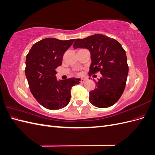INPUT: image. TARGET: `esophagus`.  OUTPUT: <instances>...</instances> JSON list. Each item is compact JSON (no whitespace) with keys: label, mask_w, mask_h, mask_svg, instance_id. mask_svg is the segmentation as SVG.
I'll use <instances>...</instances> for the list:
<instances>
[{"label":"esophagus","mask_w":155,"mask_h":155,"mask_svg":"<svg viewBox=\"0 0 155 155\" xmlns=\"http://www.w3.org/2000/svg\"><path fill=\"white\" fill-rule=\"evenodd\" d=\"M86 80H87L86 79H83V78H82V79H81L80 82H81V83H85V82L86 81Z\"/></svg>","instance_id":"obj_1"}]
</instances>
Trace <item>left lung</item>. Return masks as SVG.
Instances as JSON below:
<instances>
[{"label":"left lung","instance_id":"obj_1","mask_svg":"<svg viewBox=\"0 0 155 155\" xmlns=\"http://www.w3.org/2000/svg\"><path fill=\"white\" fill-rule=\"evenodd\" d=\"M74 48L90 51L89 76L98 72L102 75L96 81V88L89 92V101L99 108L113 105L122 95L127 78L129 67L125 50L116 40L102 34L77 39Z\"/></svg>","mask_w":155,"mask_h":155}]
</instances>
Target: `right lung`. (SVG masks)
Returning a JSON list of instances; mask_svg holds the SVG:
<instances>
[{
  "instance_id": "right-lung-1",
  "label": "right lung",
  "mask_w": 155,
  "mask_h": 155,
  "mask_svg": "<svg viewBox=\"0 0 155 155\" xmlns=\"http://www.w3.org/2000/svg\"><path fill=\"white\" fill-rule=\"evenodd\" d=\"M74 39L46 38L32 46L26 55L25 74L30 90L39 104L50 110L66 107L71 98V89L80 79L58 81L55 69L62 64L64 53Z\"/></svg>"
}]
</instances>
